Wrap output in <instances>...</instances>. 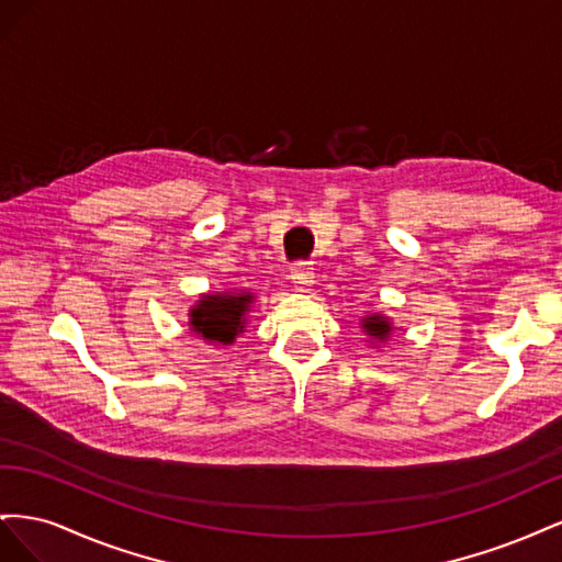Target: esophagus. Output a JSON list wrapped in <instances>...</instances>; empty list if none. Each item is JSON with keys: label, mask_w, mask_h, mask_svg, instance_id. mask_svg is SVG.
Masks as SVG:
<instances>
[{"label": "esophagus", "mask_w": 562, "mask_h": 562, "mask_svg": "<svg viewBox=\"0 0 562 562\" xmlns=\"http://www.w3.org/2000/svg\"><path fill=\"white\" fill-rule=\"evenodd\" d=\"M291 281L297 285V288H307L314 283V271H312V265L310 262H295L291 267Z\"/></svg>", "instance_id": "obj_1"}]
</instances>
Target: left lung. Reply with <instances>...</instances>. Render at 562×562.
Here are the masks:
<instances>
[{"label": "left lung", "instance_id": "1", "mask_svg": "<svg viewBox=\"0 0 562 562\" xmlns=\"http://www.w3.org/2000/svg\"><path fill=\"white\" fill-rule=\"evenodd\" d=\"M361 328L366 335H370L372 339H378V342H384V339L394 330L391 326V321L384 314H368L361 318Z\"/></svg>", "mask_w": 562, "mask_h": 562}]
</instances>
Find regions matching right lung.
Wrapping results in <instances>:
<instances>
[{
  "mask_svg": "<svg viewBox=\"0 0 562 562\" xmlns=\"http://www.w3.org/2000/svg\"><path fill=\"white\" fill-rule=\"evenodd\" d=\"M252 293H209L190 310V326L196 335L215 345H232L236 335L246 328V314L250 312Z\"/></svg>",
  "mask_w": 562,
  "mask_h": 562,
  "instance_id": "1",
  "label": "right lung"
}]
</instances>
